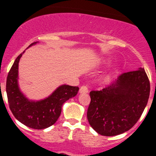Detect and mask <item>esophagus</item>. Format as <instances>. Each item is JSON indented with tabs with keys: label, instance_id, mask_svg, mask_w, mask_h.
Wrapping results in <instances>:
<instances>
[{
	"label": "esophagus",
	"instance_id": "34e87169",
	"mask_svg": "<svg viewBox=\"0 0 156 156\" xmlns=\"http://www.w3.org/2000/svg\"><path fill=\"white\" fill-rule=\"evenodd\" d=\"M88 92V88L87 86H82L80 89V93H87Z\"/></svg>",
	"mask_w": 156,
	"mask_h": 156
}]
</instances>
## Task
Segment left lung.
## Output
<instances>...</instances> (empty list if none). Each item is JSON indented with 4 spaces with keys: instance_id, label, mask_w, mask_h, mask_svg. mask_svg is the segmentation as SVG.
<instances>
[{
    "instance_id": "8db88e82",
    "label": "left lung",
    "mask_w": 156,
    "mask_h": 156,
    "mask_svg": "<svg viewBox=\"0 0 156 156\" xmlns=\"http://www.w3.org/2000/svg\"><path fill=\"white\" fill-rule=\"evenodd\" d=\"M149 94V80L144 69L123 73L102 90L90 92L88 122L103 136L124 133L140 119Z\"/></svg>"
}]
</instances>
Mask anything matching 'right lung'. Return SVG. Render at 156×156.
Wrapping results in <instances>:
<instances>
[{
    "mask_svg": "<svg viewBox=\"0 0 156 156\" xmlns=\"http://www.w3.org/2000/svg\"><path fill=\"white\" fill-rule=\"evenodd\" d=\"M37 43H33L29 47ZM23 53L24 51L16 58L7 77L6 92L9 108L14 116L23 124L32 129H45L55 123L61 115L62 105L75 97L79 87L64 84L43 100H29L20 91L18 84L19 62Z\"/></svg>",
    "mask_w": 156,
    "mask_h": 156,
    "instance_id": "add662e5",
    "label": "right lung"
}]
</instances>
